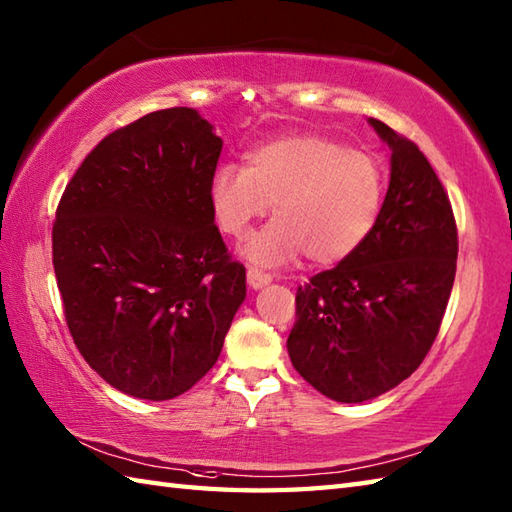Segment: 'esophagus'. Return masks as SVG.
Returning <instances> with one entry per match:
<instances>
[{
  "label": "esophagus",
  "mask_w": 512,
  "mask_h": 512,
  "mask_svg": "<svg viewBox=\"0 0 512 512\" xmlns=\"http://www.w3.org/2000/svg\"><path fill=\"white\" fill-rule=\"evenodd\" d=\"M246 279H248V286L250 288H264V286H268L270 281H273V277H270L268 273H264V270H257V268H248V273H246Z\"/></svg>",
  "instance_id": "1"
}]
</instances>
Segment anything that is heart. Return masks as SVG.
Listing matches in <instances>:
<instances>
[{"mask_svg": "<svg viewBox=\"0 0 512 512\" xmlns=\"http://www.w3.org/2000/svg\"><path fill=\"white\" fill-rule=\"evenodd\" d=\"M385 189L376 156L301 134L250 149L246 167H217L209 204L217 228L233 239H244L275 204V222L246 248L250 262L281 266L303 253L314 266H332L374 233Z\"/></svg>", "mask_w": 512, "mask_h": 512, "instance_id": "1", "label": "heart"}]
</instances>
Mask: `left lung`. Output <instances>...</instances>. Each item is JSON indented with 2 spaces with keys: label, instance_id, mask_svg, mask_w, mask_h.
I'll return each instance as SVG.
<instances>
[{
  "label": "left lung",
  "instance_id": "8db88e82",
  "mask_svg": "<svg viewBox=\"0 0 512 512\" xmlns=\"http://www.w3.org/2000/svg\"><path fill=\"white\" fill-rule=\"evenodd\" d=\"M391 180L378 224L339 266L297 288L288 354L336 402L394 389L429 354L451 297L458 226L449 195L418 145L378 118Z\"/></svg>",
  "mask_w": 512,
  "mask_h": 512
}]
</instances>
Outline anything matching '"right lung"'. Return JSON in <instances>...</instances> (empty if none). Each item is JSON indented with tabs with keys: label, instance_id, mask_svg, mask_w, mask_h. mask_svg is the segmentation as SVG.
Instances as JSON below:
<instances>
[{
	"label": "right lung",
	"instance_id": "1",
	"mask_svg": "<svg viewBox=\"0 0 512 512\" xmlns=\"http://www.w3.org/2000/svg\"><path fill=\"white\" fill-rule=\"evenodd\" d=\"M220 136L191 107L151 112L96 145L65 187L52 264L81 356L123 394L169 400L215 365L246 297L209 182Z\"/></svg>",
	"mask_w": 512,
	"mask_h": 512
}]
</instances>
